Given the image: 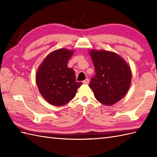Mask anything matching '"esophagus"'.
Masks as SVG:
<instances>
[{"instance_id":"1","label":"esophagus","mask_w":157,"mask_h":157,"mask_svg":"<svg viewBox=\"0 0 157 157\" xmlns=\"http://www.w3.org/2000/svg\"><path fill=\"white\" fill-rule=\"evenodd\" d=\"M83 83H84V84H88V83H89V79H88V78H86V79H85V80L83 81Z\"/></svg>"}]
</instances>
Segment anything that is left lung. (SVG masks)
<instances>
[{
	"instance_id": "obj_1",
	"label": "left lung",
	"mask_w": 157,
	"mask_h": 157,
	"mask_svg": "<svg viewBox=\"0 0 157 157\" xmlns=\"http://www.w3.org/2000/svg\"><path fill=\"white\" fill-rule=\"evenodd\" d=\"M90 55L95 69L90 88L100 102L107 106L115 104L128 91L131 84V69L115 52L93 50Z\"/></svg>"
}]
</instances>
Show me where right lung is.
I'll use <instances>...</instances> for the list:
<instances>
[{"instance_id":"1","label":"right lung","mask_w":157,"mask_h":157,"mask_svg":"<svg viewBox=\"0 0 157 157\" xmlns=\"http://www.w3.org/2000/svg\"><path fill=\"white\" fill-rule=\"evenodd\" d=\"M73 51L61 48L50 53L40 65L36 77L40 92L46 101L62 106L75 97L82 84L76 82L75 71L67 63Z\"/></svg>"}]
</instances>
